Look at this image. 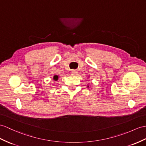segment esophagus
I'll list each match as a JSON object with an SVG mask.
<instances>
[{"label":"esophagus","instance_id":"1","mask_svg":"<svg viewBox=\"0 0 146 146\" xmlns=\"http://www.w3.org/2000/svg\"><path fill=\"white\" fill-rule=\"evenodd\" d=\"M70 72H71V74H72V75H76V73H77L76 70H71Z\"/></svg>","mask_w":146,"mask_h":146}]
</instances>
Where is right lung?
Here are the masks:
<instances>
[{
  "instance_id": "add662e5",
  "label": "right lung",
  "mask_w": 146,
  "mask_h": 146,
  "mask_svg": "<svg viewBox=\"0 0 146 146\" xmlns=\"http://www.w3.org/2000/svg\"><path fill=\"white\" fill-rule=\"evenodd\" d=\"M53 79H54V80H57L58 79V76H54V77H53Z\"/></svg>"
}]
</instances>
